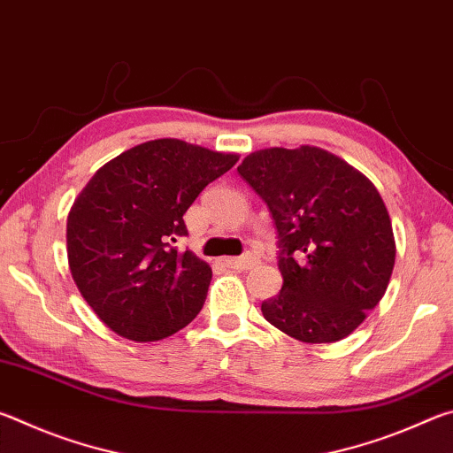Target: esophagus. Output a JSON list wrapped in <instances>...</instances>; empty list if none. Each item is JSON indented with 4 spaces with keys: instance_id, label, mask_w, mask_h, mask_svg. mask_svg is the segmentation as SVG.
<instances>
[{
    "instance_id": "obj_1",
    "label": "esophagus",
    "mask_w": 453,
    "mask_h": 453,
    "mask_svg": "<svg viewBox=\"0 0 453 453\" xmlns=\"http://www.w3.org/2000/svg\"><path fill=\"white\" fill-rule=\"evenodd\" d=\"M226 264L229 267H234V270H250V267H254L257 264V257L251 254H245L240 257H227Z\"/></svg>"
}]
</instances>
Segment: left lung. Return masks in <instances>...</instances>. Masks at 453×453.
<instances>
[{"label":"left lung","mask_w":453,"mask_h":453,"mask_svg":"<svg viewBox=\"0 0 453 453\" xmlns=\"http://www.w3.org/2000/svg\"><path fill=\"white\" fill-rule=\"evenodd\" d=\"M272 211L280 237L278 296L264 318L305 343L348 337L386 294L395 240L373 183L313 145L267 148L237 167Z\"/></svg>","instance_id":"obj_1"}]
</instances>
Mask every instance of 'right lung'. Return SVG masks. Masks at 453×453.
<instances>
[{"mask_svg": "<svg viewBox=\"0 0 453 453\" xmlns=\"http://www.w3.org/2000/svg\"><path fill=\"white\" fill-rule=\"evenodd\" d=\"M235 153L151 140L99 167L67 216V262L83 300L118 335L157 342L203 308L211 267L173 243L202 189Z\"/></svg>", "mask_w": 453, "mask_h": 453, "instance_id": "1", "label": "right lung"}]
</instances>
